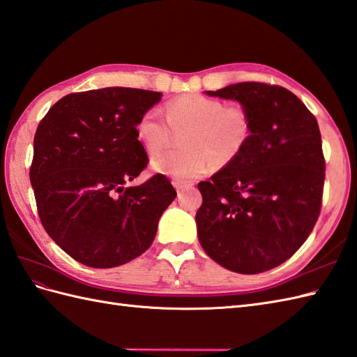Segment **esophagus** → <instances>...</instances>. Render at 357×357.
Masks as SVG:
<instances>
[{"mask_svg": "<svg viewBox=\"0 0 357 357\" xmlns=\"http://www.w3.org/2000/svg\"><path fill=\"white\" fill-rule=\"evenodd\" d=\"M173 185H175V188L178 190V193H179V192H182V190H184V188H187L190 184H188V182H185V181L175 179V181H173Z\"/></svg>", "mask_w": 357, "mask_h": 357, "instance_id": "34e87169", "label": "esophagus"}]
</instances>
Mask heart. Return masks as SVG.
Listing matches in <instances>:
<instances>
[{
    "instance_id": "heart-1",
    "label": "heart",
    "mask_w": 357,
    "mask_h": 357,
    "mask_svg": "<svg viewBox=\"0 0 357 357\" xmlns=\"http://www.w3.org/2000/svg\"><path fill=\"white\" fill-rule=\"evenodd\" d=\"M165 123L149 109L135 123V138L149 155H156L167 146L173 130H182V151L156 156L152 169L179 181L205 175L211 162L225 167L243 153L252 137V117L243 106H227L219 98L187 94L173 98L164 106Z\"/></svg>"
}]
</instances>
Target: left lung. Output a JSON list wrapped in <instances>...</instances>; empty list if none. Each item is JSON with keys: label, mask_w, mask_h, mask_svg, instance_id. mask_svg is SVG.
<instances>
[{"label": "left lung", "mask_w": 357, "mask_h": 357, "mask_svg": "<svg viewBox=\"0 0 357 357\" xmlns=\"http://www.w3.org/2000/svg\"><path fill=\"white\" fill-rule=\"evenodd\" d=\"M206 94L242 103L252 137L234 162L197 184L199 242L229 271H269L300 250L319 218L326 160L318 121L278 85L242 82Z\"/></svg>", "instance_id": "left-lung-1"}]
</instances>
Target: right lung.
<instances>
[{
  "instance_id": "right-lung-1",
  "label": "right lung",
  "mask_w": 357,
  "mask_h": 357,
  "mask_svg": "<svg viewBox=\"0 0 357 357\" xmlns=\"http://www.w3.org/2000/svg\"><path fill=\"white\" fill-rule=\"evenodd\" d=\"M161 96L120 86L73 93L36 129L30 182L40 223L86 266L115 268L149 250L176 197L161 173L129 185L149 164L135 123Z\"/></svg>"
}]
</instances>
